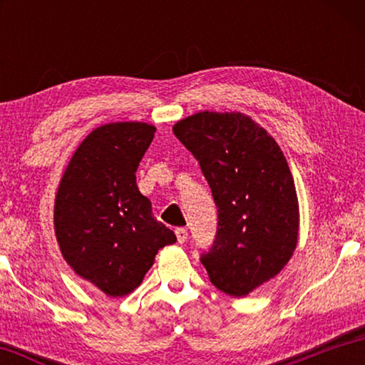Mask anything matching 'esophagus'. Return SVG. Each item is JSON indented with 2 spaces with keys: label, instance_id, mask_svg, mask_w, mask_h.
<instances>
[{
  "label": "esophagus",
  "instance_id": "1",
  "mask_svg": "<svg viewBox=\"0 0 365 365\" xmlns=\"http://www.w3.org/2000/svg\"><path fill=\"white\" fill-rule=\"evenodd\" d=\"M175 235H177V242H178V243H185V242H187L188 232L185 230V228H177Z\"/></svg>",
  "mask_w": 365,
  "mask_h": 365
}]
</instances>
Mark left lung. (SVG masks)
I'll return each mask as SVG.
<instances>
[{"instance_id": "1", "label": "left lung", "mask_w": 365, "mask_h": 365, "mask_svg": "<svg viewBox=\"0 0 365 365\" xmlns=\"http://www.w3.org/2000/svg\"><path fill=\"white\" fill-rule=\"evenodd\" d=\"M172 130L200 163L219 212L201 262L215 288L243 298L279 275L298 243L299 205L287 159L242 113L202 110Z\"/></svg>"}]
</instances>
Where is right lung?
I'll list each match as a JSON object with an SVG mask.
<instances>
[{
  "label": "right lung",
  "instance_id": "1",
  "mask_svg": "<svg viewBox=\"0 0 365 365\" xmlns=\"http://www.w3.org/2000/svg\"><path fill=\"white\" fill-rule=\"evenodd\" d=\"M154 132L146 122L95 128L71 158L54 200V232L64 261L113 298L132 293L158 251L177 242L153 217L151 201L137 187L135 172Z\"/></svg>",
  "mask_w": 365,
  "mask_h": 365
}]
</instances>
